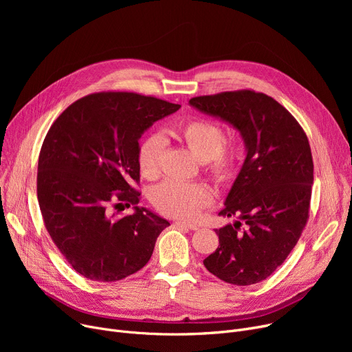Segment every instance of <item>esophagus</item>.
Here are the masks:
<instances>
[{
  "instance_id": "obj_1",
  "label": "esophagus",
  "mask_w": 352,
  "mask_h": 352,
  "mask_svg": "<svg viewBox=\"0 0 352 352\" xmlns=\"http://www.w3.org/2000/svg\"><path fill=\"white\" fill-rule=\"evenodd\" d=\"M175 226H177V227H181V228H186V230H192V231L198 230V227H197V226L190 224V223H186V221H177Z\"/></svg>"
}]
</instances>
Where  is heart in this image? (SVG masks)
I'll return each mask as SVG.
<instances>
[{
    "mask_svg": "<svg viewBox=\"0 0 352 352\" xmlns=\"http://www.w3.org/2000/svg\"><path fill=\"white\" fill-rule=\"evenodd\" d=\"M168 134L186 145L206 166L207 174L218 186H228L239 171L245 155V142L236 134L224 135L219 122L191 118L175 124ZM161 142L151 135L141 141L137 150V165L141 177L155 179L160 174ZM155 208L166 217L191 219L212 202V191L202 182L166 181L153 194Z\"/></svg>",
    "mask_w": 352,
    "mask_h": 352,
    "instance_id": "1",
    "label": "heart"
}]
</instances>
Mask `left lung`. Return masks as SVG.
I'll return each mask as SVG.
<instances>
[{"instance_id": "8db88e82", "label": "left lung", "mask_w": 352, "mask_h": 352, "mask_svg": "<svg viewBox=\"0 0 352 352\" xmlns=\"http://www.w3.org/2000/svg\"><path fill=\"white\" fill-rule=\"evenodd\" d=\"M190 104L234 125L247 146L218 214L239 221L215 230L219 245L204 265L228 284L264 281L287 260L309 218L314 162L307 134L287 108L254 89L194 97Z\"/></svg>"}]
</instances>
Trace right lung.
Masks as SVG:
<instances>
[{"instance_id": "obj_1", "label": "right lung", "mask_w": 352, "mask_h": 352, "mask_svg": "<svg viewBox=\"0 0 352 352\" xmlns=\"http://www.w3.org/2000/svg\"><path fill=\"white\" fill-rule=\"evenodd\" d=\"M179 108L137 92H94L72 102L48 129L36 197L54 244L85 278L114 283L140 271L170 226L138 207L137 150L146 128ZM131 205V216L112 214Z\"/></svg>"}]
</instances>
